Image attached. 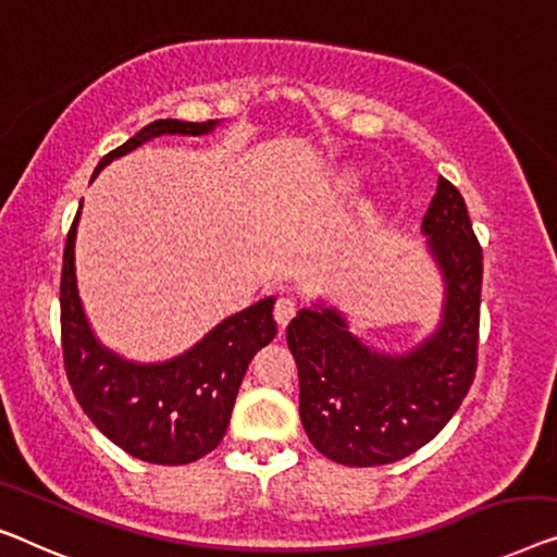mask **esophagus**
Listing matches in <instances>:
<instances>
[{"instance_id":"1","label":"esophagus","mask_w":557,"mask_h":557,"mask_svg":"<svg viewBox=\"0 0 557 557\" xmlns=\"http://www.w3.org/2000/svg\"><path fill=\"white\" fill-rule=\"evenodd\" d=\"M294 313H296V301H294V298H288V296H281L276 306H273V319H276V324L281 329H284L288 321L294 319Z\"/></svg>"}]
</instances>
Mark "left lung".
Instances as JSON below:
<instances>
[{
  "label": "left lung",
  "instance_id": "left-lung-1",
  "mask_svg": "<svg viewBox=\"0 0 557 557\" xmlns=\"http://www.w3.org/2000/svg\"><path fill=\"white\" fill-rule=\"evenodd\" d=\"M422 231L447 281L445 321L407 357H384L334 309H304L286 329L298 367V414L311 445L349 467H376L437 437L478 372L482 246L465 198L437 181Z\"/></svg>",
  "mask_w": 557,
  "mask_h": 557
}]
</instances>
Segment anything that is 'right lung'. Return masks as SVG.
I'll return each instance as SVG.
<instances>
[{"label":"right lung","mask_w":557,"mask_h":557,"mask_svg":"<svg viewBox=\"0 0 557 557\" xmlns=\"http://www.w3.org/2000/svg\"><path fill=\"white\" fill-rule=\"evenodd\" d=\"M213 120L183 123L156 120L110 150L92 178L110 160L163 133L200 135ZM70 225L62 256L60 324L62 359L72 394L92 424L127 455L150 465H188L221 445L231 422L238 386L253 354L276 336L273 298L228 317L183 357L165 364H127L95 342L75 284V231Z\"/></svg>","instance_id":"right-lung-1"}]
</instances>
